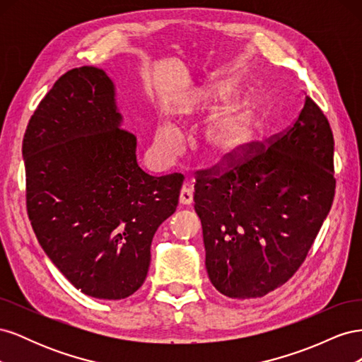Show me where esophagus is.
Instances as JSON below:
<instances>
[{
  "label": "esophagus",
  "mask_w": 362,
  "mask_h": 362,
  "mask_svg": "<svg viewBox=\"0 0 362 362\" xmlns=\"http://www.w3.org/2000/svg\"><path fill=\"white\" fill-rule=\"evenodd\" d=\"M180 202L182 205H190L193 202V190H192V184L190 182H185L184 187L181 189Z\"/></svg>",
  "instance_id": "esophagus-1"
}]
</instances>
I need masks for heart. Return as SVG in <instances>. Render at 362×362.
I'll return each instance as SVG.
<instances>
[{
  "mask_svg": "<svg viewBox=\"0 0 362 362\" xmlns=\"http://www.w3.org/2000/svg\"><path fill=\"white\" fill-rule=\"evenodd\" d=\"M234 83H222L206 90L198 101L190 103L180 110L181 116H192L198 110L217 112L218 108L231 103L237 95ZM255 125V105L250 100H245L234 105L221 117L210 124L205 133V144L211 158L223 161L233 158L252 137ZM156 146L160 154L172 157L181 148V137L178 131L169 122L158 125L156 133Z\"/></svg>",
  "mask_w": 362,
  "mask_h": 362,
  "instance_id": "obj_1",
  "label": "heart"
}]
</instances>
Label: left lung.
<instances>
[{"label":"left lung","mask_w":362,"mask_h":362,"mask_svg":"<svg viewBox=\"0 0 362 362\" xmlns=\"http://www.w3.org/2000/svg\"><path fill=\"white\" fill-rule=\"evenodd\" d=\"M335 194L334 136L310 96L293 125L228 168L198 170L205 267L231 299H255L302 266Z\"/></svg>","instance_id":"left-lung-1"}]
</instances>
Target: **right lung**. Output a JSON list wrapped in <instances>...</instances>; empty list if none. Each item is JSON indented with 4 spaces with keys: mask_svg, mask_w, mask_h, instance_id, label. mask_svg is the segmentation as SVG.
Returning <instances> with one entry per match:
<instances>
[{
    "mask_svg": "<svg viewBox=\"0 0 362 362\" xmlns=\"http://www.w3.org/2000/svg\"><path fill=\"white\" fill-rule=\"evenodd\" d=\"M108 75L93 66L54 83L27 125V213L42 249L75 288L119 300L145 282L151 243L178 206L184 177H152Z\"/></svg>",
    "mask_w": 362,
    "mask_h": 362,
    "instance_id": "right-lung-1",
    "label": "right lung"
}]
</instances>
